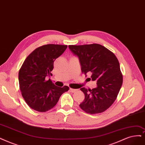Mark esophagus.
Wrapping results in <instances>:
<instances>
[{"mask_svg":"<svg viewBox=\"0 0 145 145\" xmlns=\"http://www.w3.org/2000/svg\"><path fill=\"white\" fill-rule=\"evenodd\" d=\"M77 91V89H73V88H70V91L71 93H75Z\"/></svg>","mask_w":145,"mask_h":145,"instance_id":"obj_1","label":"esophagus"}]
</instances>
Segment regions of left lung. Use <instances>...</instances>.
Instances as JSON below:
<instances>
[{
  "instance_id": "1",
  "label": "left lung",
  "mask_w": 145,
  "mask_h": 145,
  "mask_svg": "<svg viewBox=\"0 0 145 145\" xmlns=\"http://www.w3.org/2000/svg\"><path fill=\"white\" fill-rule=\"evenodd\" d=\"M69 48L78 57L82 72L86 76L91 74L89 81L97 82L94 88H81L85 99L80 108L89 114L103 112L114 103L122 86L118 60L113 52L100 44L69 45Z\"/></svg>"
}]
</instances>
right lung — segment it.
Here are the masks:
<instances>
[{
    "label": "right lung",
    "instance_id": "1",
    "mask_svg": "<svg viewBox=\"0 0 145 145\" xmlns=\"http://www.w3.org/2000/svg\"><path fill=\"white\" fill-rule=\"evenodd\" d=\"M67 45L48 44L36 48L25 58L20 69V88L26 103L32 109L45 112L53 108L60 96L69 90L58 87L46 76L52 75L54 62L66 50Z\"/></svg>",
    "mask_w": 145,
    "mask_h": 145
}]
</instances>
